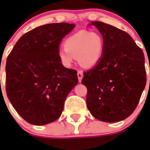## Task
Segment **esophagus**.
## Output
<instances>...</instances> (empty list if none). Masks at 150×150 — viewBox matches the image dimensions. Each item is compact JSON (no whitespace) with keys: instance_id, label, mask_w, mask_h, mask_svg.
Returning a JSON list of instances; mask_svg holds the SVG:
<instances>
[{"instance_id":"34e87169","label":"esophagus","mask_w":150,"mask_h":150,"mask_svg":"<svg viewBox=\"0 0 150 150\" xmlns=\"http://www.w3.org/2000/svg\"><path fill=\"white\" fill-rule=\"evenodd\" d=\"M77 76L78 79H79V83H81V80L83 77V72L82 71H78L77 73Z\"/></svg>"}]
</instances>
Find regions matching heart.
Segmentation results:
<instances>
[{
	"mask_svg": "<svg viewBox=\"0 0 150 150\" xmlns=\"http://www.w3.org/2000/svg\"><path fill=\"white\" fill-rule=\"evenodd\" d=\"M64 49L58 51V57L63 65L70 67L77 58L82 67H91L100 59L104 41L99 34L81 30L74 33L64 41Z\"/></svg>",
	"mask_w": 150,
	"mask_h": 150,
	"instance_id": "b5f03b06",
	"label": "heart"
}]
</instances>
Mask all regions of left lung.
Here are the masks:
<instances>
[{
    "instance_id": "8db88e82",
    "label": "left lung",
    "mask_w": 150,
    "mask_h": 150,
    "mask_svg": "<svg viewBox=\"0 0 150 150\" xmlns=\"http://www.w3.org/2000/svg\"><path fill=\"white\" fill-rule=\"evenodd\" d=\"M104 41L96 65L84 72L86 104L91 114L106 122L126 119L137 107L146 83L142 50L128 33L101 22H91Z\"/></svg>"
}]
</instances>
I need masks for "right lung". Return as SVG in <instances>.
I'll list each match as a JSON object with an SVG mask.
<instances>
[{"instance_id": "obj_1", "label": "right lung", "mask_w": 150, "mask_h": 150, "mask_svg": "<svg viewBox=\"0 0 150 150\" xmlns=\"http://www.w3.org/2000/svg\"><path fill=\"white\" fill-rule=\"evenodd\" d=\"M74 24L51 23L22 35L8 55L6 91L16 112L30 124L58 120L69 92L78 83L77 72L63 66L59 44Z\"/></svg>"}]
</instances>
